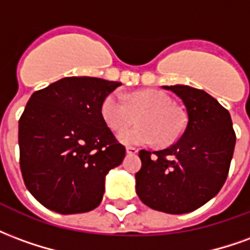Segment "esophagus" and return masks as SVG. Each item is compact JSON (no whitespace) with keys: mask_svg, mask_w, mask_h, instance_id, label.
<instances>
[{"mask_svg":"<svg viewBox=\"0 0 250 250\" xmlns=\"http://www.w3.org/2000/svg\"><path fill=\"white\" fill-rule=\"evenodd\" d=\"M125 152H127L128 155H134V154L138 152V148H135V147H127V148H125Z\"/></svg>","mask_w":250,"mask_h":250,"instance_id":"esophagus-1","label":"esophagus"}]
</instances>
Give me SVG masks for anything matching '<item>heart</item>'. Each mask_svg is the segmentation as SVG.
<instances>
[{
    "mask_svg": "<svg viewBox=\"0 0 250 250\" xmlns=\"http://www.w3.org/2000/svg\"><path fill=\"white\" fill-rule=\"evenodd\" d=\"M138 115V127L125 130L118 141L125 146H150L159 143L168 146L182 135L186 125L184 112L175 107L171 98L157 89L134 91L127 100L119 91L109 92L102 102V119L112 131H122L134 122Z\"/></svg>",
    "mask_w": 250,
    "mask_h": 250,
    "instance_id": "b5f03b06",
    "label": "heart"
}]
</instances>
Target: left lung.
<instances>
[{
  "label": "left lung",
  "instance_id": "8db88e82",
  "mask_svg": "<svg viewBox=\"0 0 250 250\" xmlns=\"http://www.w3.org/2000/svg\"><path fill=\"white\" fill-rule=\"evenodd\" d=\"M163 88L184 102L188 123L173 146L154 155L139 152L136 194L151 209L185 214L209 202L225 184L236 134L229 111L208 92L182 84Z\"/></svg>",
  "mask_w": 250,
  "mask_h": 250
}]
</instances>
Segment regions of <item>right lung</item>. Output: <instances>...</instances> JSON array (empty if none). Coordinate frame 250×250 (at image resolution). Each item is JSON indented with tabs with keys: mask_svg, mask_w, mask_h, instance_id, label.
Listing matches in <instances>:
<instances>
[{
	"mask_svg": "<svg viewBox=\"0 0 250 250\" xmlns=\"http://www.w3.org/2000/svg\"><path fill=\"white\" fill-rule=\"evenodd\" d=\"M119 85L72 76L30 96L19 122L20 167L25 186L46 209L76 214L102 202L105 175L125 155L100 115L103 99Z\"/></svg>",
	"mask_w": 250,
	"mask_h": 250,
	"instance_id": "add662e5",
	"label": "right lung"
}]
</instances>
